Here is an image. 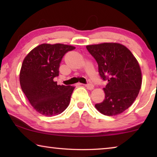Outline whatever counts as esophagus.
I'll return each mask as SVG.
<instances>
[{
    "label": "esophagus",
    "instance_id": "esophagus-1",
    "mask_svg": "<svg viewBox=\"0 0 157 157\" xmlns=\"http://www.w3.org/2000/svg\"><path fill=\"white\" fill-rule=\"evenodd\" d=\"M79 85H82V84H81V83H79ZM85 86H86L87 89H89V90H92V89H94V84H88L85 85Z\"/></svg>",
    "mask_w": 157,
    "mask_h": 157
}]
</instances>
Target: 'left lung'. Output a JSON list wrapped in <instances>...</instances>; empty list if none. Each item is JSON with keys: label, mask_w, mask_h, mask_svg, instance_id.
Here are the masks:
<instances>
[{"label": "left lung", "mask_w": 157, "mask_h": 157, "mask_svg": "<svg viewBox=\"0 0 157 157\" xmlns=\"http://www.w3.org/2000/svg\"><path fill=\"white\" fill-rule=\"evenodd\" d=\"M86 47L96 60L100 77L108 81L103 88L105 99L95 108L109 116L123 113L133 104L141 87L142 73L137 59L126 46L118 43Z\"/></svg>", "instance_id": "1"}]
</instances>
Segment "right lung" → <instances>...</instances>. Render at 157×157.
<instances>
[{"mask_svg": "<svg viewBox=\"0 0 157 157\" xmlns=\"http://www.w3.org/2000/svg\"><path fill=\"white\" fill-rule=\"evenodd\" d=\"M75 47L62 44H42L34 48L23 59L19 74L20 85L30 105L45 116L60 114L68 107L75 87L57 85L63 55Z\"/></svg>", "mask_w": 157, "mask_h": 157, "instance_id": "right-lung-1", "label": "right lung"}]
</instances>
